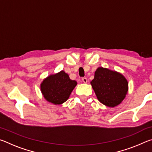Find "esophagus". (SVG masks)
I'll return each instance as SVG.
<instances>
[{
  "label": "esophagus",
  "instance_id": "obj_1",
  "mask_svg": "<svg viewBox=\"0 0 152 152\" xmlns=\"http://www.w3.org/2000/svg\"><path fill=\"white\" fill-rule=\"evenodd\" d=\"M82 82H84V83H86V82H88V80H87V78H85V77H84V78H82Z\"/></svg>",
  "mask_w": 152,
  "mask_h": 152
}]
</instances>
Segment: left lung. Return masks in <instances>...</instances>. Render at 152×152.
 <instances>
[{"label": "left lung", "mask_w": 152, "mask_h": 152, "mask_svg": "<svg viewBox=\"0 0 152 152\" xmlns=\"http://www.w3.org/2000/svg\"><path fill=\"white\" fill-rule=\"evenodd\" d=\"M91 84L98 100L110 107L120 104L128 91V82L122 74L102 67L97 68Z\"/></svg>", "instance_id": "1"}]
</instances>
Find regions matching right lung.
<instances>
[{"label": "right lung", "instance_id": "add662e5", "mask_svg": "<svg viewBox=\"0 0 152 152\" xmlns=\"http://www.w3.org/2000/svg\"><path fill=\"white\" fill-rule=\"evenodd\" d=\"M77 82L72 80L65 72L51 75L41 84V91L45 99L54 104H60L66 102Z\"/></svg>", "mask_w": 152, "mask_h": 152}]
</instances>
